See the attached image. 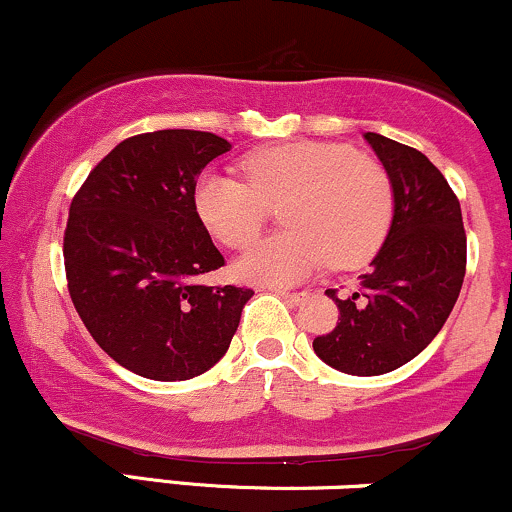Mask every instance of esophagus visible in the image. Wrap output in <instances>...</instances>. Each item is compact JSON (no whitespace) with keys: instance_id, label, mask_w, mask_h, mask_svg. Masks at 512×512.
<instances>
[{"instance_id":"34e87169","label":"esophagus","mask_w":512,"mask_h":512,"mask_svg":"<svg viewBox=\"0 0 512 512\" xmlns=\"http://www.w3.org/2000/svg\"><path fill=\"white\" fill-rule=\"evenodd\" d=\"M276 296H281L284 298L286 303H291V305H298L305 298V293H293V291H286V289H272Z\"/></svg>"}]
</instances>
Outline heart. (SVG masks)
Masks as SVG:
<instances>
[{
    "instance_id": "1",
    "label": "heart",
    "mask_w": 512,
    "mask_h": 512,
    "mask_svg": "<svg viewBox=\"0 0 512 512\" xmlns=\"http://www.w3.org/2000/svg\"><path fill=\"white\" fill-rule=\"evenodd\" d=\"M245 179L207 170L195 185V211L226 248H248L260 236L269 207L281 209L276 233L238 257L240 281L291 286L325 260L337 269L366 262L383 243L392 219V185L385 168L351 146L291 142L264 146L243 158Z\"/></svg>"
}]
</instances>
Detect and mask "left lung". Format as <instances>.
I'll return each instance as SVG.
<instances>
[{"instance_id":"left-lung-1","label":"left lung","mask_w":512,"mask_h":512,"mask_svg":"<svg viewBox=\"0 0 512 512\" xmlns=\"http://www.w3.org/2000/svg\"><path fill=\"white\" fill-rule=\"evenodd\" d=\"M392 185V223L383 248L361 274V289L337 303L339 322L313 339L327 366L383 375L419 356L443 330L467 267L462 211L448 180L421 151L366 132Z\"/></svg>"}]
</instances>
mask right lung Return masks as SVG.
Instances as JSON below:
<instances>
[{
    "label": "right lung",
    "mask_w": 512,
    "mask_h": 512,
    "mask_svg": "<svg viewBox=\"0 0 512 512\" xmlns=\"http://www.w3.org/2000/svg\"><path fill=\"white\" fill-rule=\"evenodd\" d=\"M226 139L158 129L120 142L69 207V296L96 344L142 378L190 380L219 363L252 289L197 284L223 267L199 221L195 185Z\"/></svg>",
    "instance_id": "right-lung-1"
}]
</instances>
